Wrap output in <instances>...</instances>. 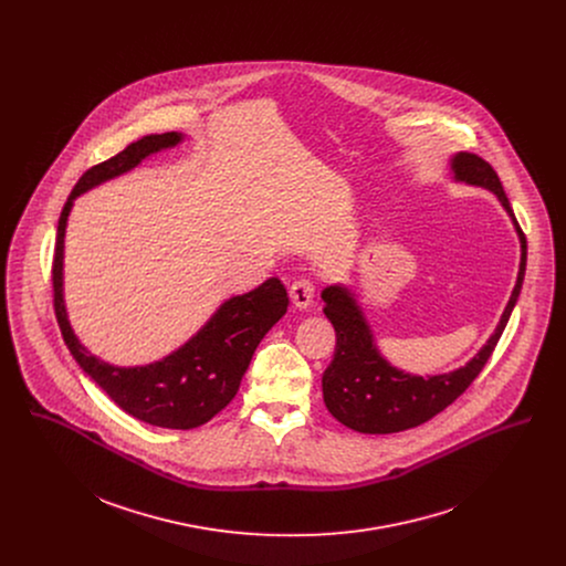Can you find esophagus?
<instances>
[{
    "instance_id": "esophagus-1",
    "label": "esophagus",
    "mask_w": 566,
    "mask_h": 566,
    "mask_svg": "<svg viewBox=\"0 0 566 566\" xmlns=\"http://www.w3.org/2000/svg\"><path fill=\"white\" fill-rule=\"evenodd\" d=\"M314 294H316V285L310 279H298L290 287V298L298 310H307L314 301Z\"/></svg>"
}]
</instances>
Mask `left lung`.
<instances>
[{"label": "left lung", "instance_id": "1", "mask_svg": "<svg viewBox=\"0 0 566 566\" xmlns=\"http://www.w3.org/2000/svg\"><path fill=\"white\" fill-rule=\"evenodd\" d=\"M451 169L455 180L490 189L510 213L521 240L516 285L484 348L467 366L427 379L407 375L386 361L377 350L373 331L355 296L342 285L326 287L323 292L324 316L335 328V353L323 375L324 403L342 424L359 433H397L418 427L464 395L490 359L521 294L527 263V242L512 213L496 171L490 163L471 153H458L451 159Z\"/></svg>", "mask_w": 566, "mask_h": 566}]
</instances>
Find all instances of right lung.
<instances>
[{
    "label": "right lung",
    "instance_id": "1",
    "mask_svg": "<svg viewBox=\"0 0 566 566\" xmlns=\"http://www.w3.org/2000/svg\"><path fill=\"white\" fill-rule=\"evenodd\" d=\"M180 142L182 135L178 133L146 135L108 161L86 169L63 207L52 265L56 321L78 366L126 413L165 429L200 427L231 403L254 348L285 316L290 305L283 283L268 279L252 292L229 298L189 342L148 366H111L91 355L78 342L63 301V243L74 200L91 187L137 167L146 157L174 148Z\"/></svg>",
    "mask_w": 566,
    "mask_h": 566
}]
</instances>
